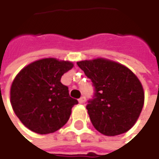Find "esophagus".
<instances>
[{"label":"esophagus","mask_w":159,"mask_h":159,"mask_svg":"<svg viewBox=\"0 0 159 159\" xmlns=\"http://www.w3.org/2000/svg\"><path fill=\"white\" fill-rule=\"evenodd\" d=\"M79 102H80V104H84L86 102V98L85 97H81L80 99H79Z\"/></svg>","instance_id":"esophagus-1"}]
</instances>
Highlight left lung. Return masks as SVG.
<instances>
[{"instance_id":"obj_1","label":"left lung","mask_w":159,"mask_h":159,"mask_svg":"<svg viewBox=\"0 0 159 159\" xmlns=\"http://www.w3.org/2000/svg\"><path fill=\"white\" fill-rule=\"evenodd\" d=\"M77 64L95 87L94 98L87 105L94 128L111 137L129 130L141 113L145 99L138 77L126 66L104 58Z\"/></svg>"}]
</instances>
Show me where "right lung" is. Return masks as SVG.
I'll return each mask as SVG.
<instances>
[{
	"label": "right lung",
	"instance_id": "right-lung-1",
	"mask_svg": "<svg viewBox=\"0 0 159 159\" xmlns=\"http://www.w3.org/2000/svg\"><path fill=\"white\" fill-rule=\"evenodd\" d=\"M73 66L68 61L45 58L30 63L16 75L10 91L11 104L30 130L50 134L67 123L78 100L70 98L61 79Z\"/></svg>",
	"mask_w": 159,
	"mask_h": 159
}]
</instances>
